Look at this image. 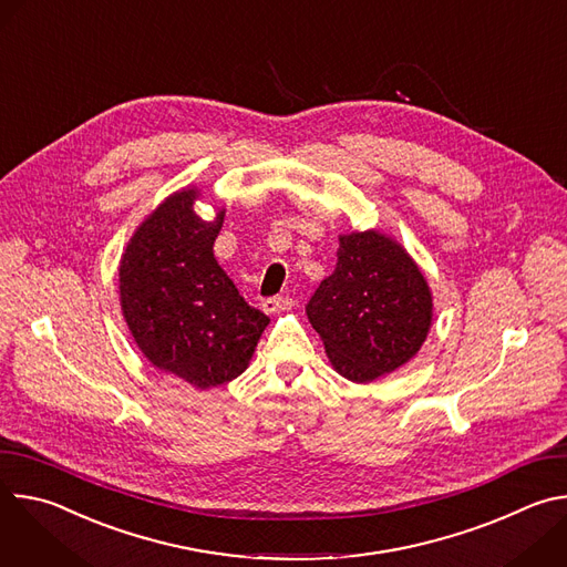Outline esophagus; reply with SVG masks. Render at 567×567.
Segmentation results:
<instances>
[{"label": "esophagus", "instance_id": "obj_1", "mask_svg": "<svg viewBox=\"0 0 567 567\" xmlns=\"http://www.w3.org/2000/svg\"><path fill=\"white\" fill-rule=\"evenodd\" d=\"M291 307H293V300L287 298V296H274V298H267V300L262 302V309H265L267 313H280V311H287V309H291Z\"/></svg>", "mask_w": 567, "mask_h": 567}]
</instances>
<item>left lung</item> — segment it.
I'll return each mask as SVG.
<instances>
[{"label":"left lung","instance_id":"left-lung-1","mask_svg":"<svg viewBox=\"0 0 567 567\" xmlns=\"http://www.w3.org/2000/svg\"><path fill=\"white\" fill-rule=\"evenodd\" d=\"M337 269L307 302L334 370L370 383L409 363L426 341L433 296L396 239L363 230L339 237Z\"/></svg>","mask_w":567,"mask_h":567}]
</instances>
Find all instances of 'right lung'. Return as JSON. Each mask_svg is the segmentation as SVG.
<instances>
[{"label":"right lung","instance_id":"1","mask_svg":"<svg viewBox=\"0 0 567 567\" xmlns=\"http://www.w3.org/2000/svg\"><path fill=\"white\" fill-rule=\"evenodd\" d=\"M197 197V188H184L141 221L121 258L118 289L143 357L208 390L247 370L269 316L217 265L213 245L226 210L206 221L193 208Z\"/></svg>","mask_w":567,"mask_h":567}]
</instances>
